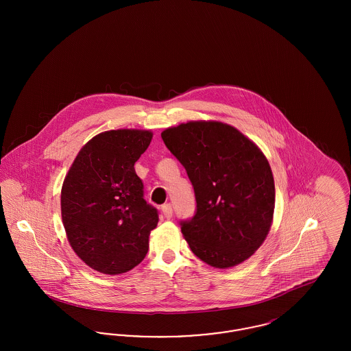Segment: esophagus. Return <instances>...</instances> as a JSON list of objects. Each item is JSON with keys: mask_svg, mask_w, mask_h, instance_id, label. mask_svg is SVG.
Listing matches in <instances>:
<instances>
[{"mask_svg": "<svg viewBox=\"0 0 351 351\" xmlns=\"http://www.w3.org/2000/svg\"><path fill=\"white\" fill-rule=\"evenodd\" d=\"M162 213H163V216L167 218V219L172 217V205H171V204L162 205Z\"/></svg>", "mask_w": 351, "mask_h": 351, "instance_id": "esophagus-1", "label": "esophagus"}]
</instances>
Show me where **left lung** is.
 Returning <instances> with one entry per match:
<instances>
[{
  "label": "left lung",
  "instance_id": "left-lung-1",
  "mask_svg": "<svg viewBox=\"0 0 351 351\" xmlns=\"http://www.w3.org/2000/svg\"><path fill=\"white\" fill-rule=\"evenodd\" d=\"M195 189L196 215L182 221L192 252L206 265L247 261L272 225L275 183L267 158L246 135L219 121H189L162 132Z\"/></svg>",
  "mask_w": 351,
  "mask_h": 351
}]
</instances>
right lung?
<instances>
[{
    "mask_svg": "<svg viewBox=\"0 0 351 351\" xmlns=\"http://www.w3.org/2000/svg\"><path fill=\"white\" fill-rule=\"evenodd\" d=\"M150 130L97 134L79 151L64 178L62 219L72 250L86 266L119 275L138 266L149 251L158 210L143 199L134 165L147 150Z\"/></svg>",
    "mask_w": 351,
    "mask_h": 351,
    "instance_id": "1",
    "label": "right lung"
}]
</instances>
